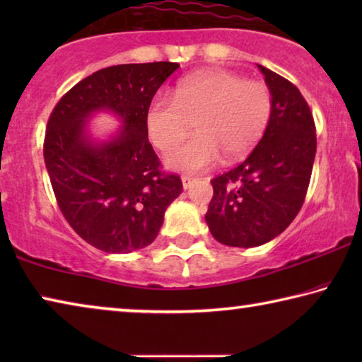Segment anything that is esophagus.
<instances>
[{
    "label": "esophagus",
    "mask_w": 362,
    "mask_h": 362,
    "mask_svg": "<svg viewBox=\"0 0 362 362\" xmlns=\"http://www.w3.org/2000/svg\"><path fill=\"white\" fill-rule=\"evenodd\" d=\"M194 183V179L193 177H189V175H183L182 177V185H183V189H188L189 187H192Z\"/></svg>",
    "instance_id": "34e87169"
}]
</instances>
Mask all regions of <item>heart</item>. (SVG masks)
Segmentation results:
<instances>
[{
	"label": "heart",
	"mask_w": 362,
	"mask_h": 362,
	"mask_svg": "<svg viewBox=\"0 0 362 362\" xmlns=\"http://www.w3.org/2000/svg\"><path fill=\"white\" fill-rule=\"evenodd\" d=\"M273 95L262 81H246L226 70H204L183 78L174 99L156 94L145 113L151 144L168 151L182 142L196 122L198 136L166 155L168 168L199 173L223 155L226 163L241 159L265 132Z\"/></svg>",
	"instance_id": "obj_1"
}]
</instances>
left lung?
I'll use <instances>...</instances> for the list:
<instances>
[{
    "label": "left lung",
    "instance_id": "8db88e82",
    "mask_svg": "<svg viewBox=\"0 0 362 362\" xmlns=\"http://www.w3.org/2000/svg\"><path fill=\"white\" fill-rule=\"evenodd\" d=\"M257 66L272 90V116L246 161L211 180L206 212L212 236L231 247L262 246L292 223L316 155V127L303 95L278 73Z\"/></svg>",
    "mask_w": 362,
    "mask_h": 362
}]
</instances>
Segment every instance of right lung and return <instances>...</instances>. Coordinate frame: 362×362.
I'll list each match as a JSON object with an SVG mask.
<instances>
[{
    "instance_id": "right-lung-1",
    "label": "right lung",
    "mask_w": 362,
    "mask_h": 362,
    "mask_svg": "<svg viewBox=\"0 0 362 362\" xmlns=\"http://www.w3.org/2000/svg\"><path fill=\"white\" fill-rule=\"evenodd\" d=\"M179 64H124L73 86L49 116L45 163L60 211L90 246L127 254L158 236L168 206L182 193L179 175L164 174L148 142L145 113ZM115 114L122 127L94 139L87 122Z\"/></svg>"
}]
</instances>
